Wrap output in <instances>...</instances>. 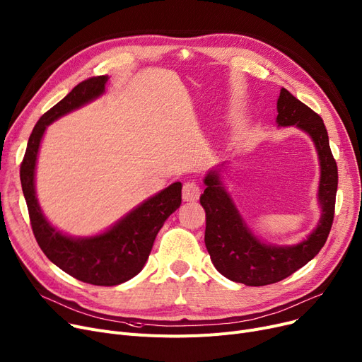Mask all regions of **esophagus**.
<instances>
[{
    "mask_svg": "<svg viewBox=\"0 0 362 362\" xmlns=\"http://www.w3.org/2000/svg\"><path fill=\"white\" fill-rule=\"evenodd\" d=\"M201 195V189L195 180H187L183 183L182 198L183 201H197Z\"/></svg>",
    "mask_w": 362,
    "mask_h": 362,
    "instance_id": "esophagus-1",
    "label": "esophagus"
}]
</instances>
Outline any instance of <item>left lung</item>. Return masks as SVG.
Instances as JSON below:
<instances>
[{
	"label": "left lung",
	"mask_w": 362,
	"mask_h": 362,
	"mask_svg": "<svg viewBox=\"0 0 362 362\" xmlns=\"http://www.w3.org/2000/svg\"><path fill=\"white\" fill-rule=\"evenodd\" d=\"M279 126L305 130L318 151L321 165L320 204L322 216L307 240L295 246H272L259 242L242 221L232 199L224 191L217 173L205 177V191L199 198L205 210V246L214 267L227 279L246 286H265L289 277L311 261L325 246L334 218L337 191V164L329 145L325 122L308 105L280 89L277 100Z\"/></svg>",
	"instance_id": "1"
}]
</instances>
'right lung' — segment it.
<instances>
[{
    "label": "right lung",
    "mask_w": 362,
    "mask_h": 362,
    "mask_svg": "<svg viewBox=\"0 0 362 362\" xmlns=\"http://www.w3.org/2000/svg\"><path fill=\"white\" fill-rule=\"evenodd\" d=\"M107 81L108 76H93L76 85L67 97L49 108L35 124L21 164L23 195L32 232L40 248L57 267L95 286H116L135 277L145 265L164 221L182 202V183L176 182L145 201L108 232L89 239L67 238L49 226L42 216L35 197L33 177L44 132L63 114L97 98L104 92Z\"/></svg>",
    "instance_id": "1"
}]
</instances>
